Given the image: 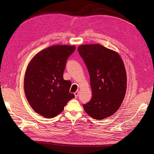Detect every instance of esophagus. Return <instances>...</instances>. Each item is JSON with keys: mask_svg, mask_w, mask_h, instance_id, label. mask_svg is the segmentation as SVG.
Segmentation results:
<instances>
[{"mask_svg": "<svg viewBox=\"0 0 154 154\" xmlns=\"http://www.w3.org/2000/svg\"><path fill=\"white\" fill-rule=\"evenodd\" d=\"M74 95H75V98H77V97H78V95H79V91H77L74 93Z\"/></svg>", "mask_w": 154, "mask_h": 154, "instance_id": "esophagus-1", "label": "esophagus"}]
</instances>
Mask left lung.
Masks as SVG:
<instances>
[{"label":"left lung","instance_id":"left-lung-1","mask_svg":"<svg viewBox=\"0 0 154 154\" xmlns=\"http://www.w3.org/2000/svg\"><path fill=\"white\" fill-rule=\"evenodd\" d=\"M78 52L90 75L92 97L83 107L94 119L109 117L119 109L127 88L124 62L116 52L100 44L82 45Z\"/></svg>","mask_w":154,"mask_h":154}]
</instances>
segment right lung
<instances>
[{
  "mask_svg": "<svg viewBox=\"0 0 154 154\" xmlns=\"http://www.w3.org/2000/svg\"><path fill=\"white\" fill-rule=\"evenodd\" d=\"M75 46L54 45L36 54L29 63L24 78V91L33 110L45 118H53L75 97L69 92L71 82L63 74Z\"/></svg>",
  "mask_w": 154,
  "mask_h": 154,
  "instance_id": "right-lung-1",
  "label": "right lung"
}]
</instances>
